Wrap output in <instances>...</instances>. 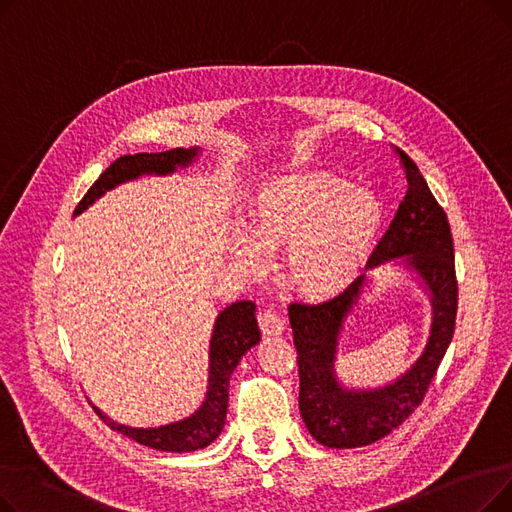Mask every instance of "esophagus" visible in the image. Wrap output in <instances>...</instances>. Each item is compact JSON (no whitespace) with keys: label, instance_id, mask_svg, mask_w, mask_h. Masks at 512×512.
<instances>
[{"label":"esophagus","instance_id":"1","mask_svg":"<svg viewBox=\"0 0 512 512\" xmlns=\"http://www.w3.org/2000/svg\"><path fill=\"white\" fill-rule=\"evenodd\" d=\"M259 328L265 336H280L284 332V321L272 309H263L259 313Z\"/></svg>","mask_w":512,"mask_h":512}]
</instances>
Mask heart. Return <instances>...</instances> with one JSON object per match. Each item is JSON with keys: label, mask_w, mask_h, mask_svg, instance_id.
I'll return each mask as SVG.
<instances>
[{"label": "heart", "mask_w": 512, "mask_h": 512, "mask_svg": "<svg viewBox=\"0 0 512 512\" xmlns=\"http://www.w3.org/2000/svg\"><path fill=\"white\" fill-rule=\"evenodd\" d=\"M380 228L382 203L367 188L330 172H286L259 186L247 238H236L230 255L245 272H259L263 255L286 249L290 286L326 301L357 280Z\"/></svg>", "instance_id": "1"}]
</instances>
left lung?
Here are the masks:
<instances>
[{
	"label": "left lung",
	"instance_id": "left-lung-1",
	"mask_svg": "<svg viewBox=\"0 0 512 512\" xmlns=\"http://www.w3.org/2000/svg\"><path fill=\"white\" fill-rule=\"evenodd\" d=\"M398 155L409 182L407 195L373 251L367 270L386 263L409 270L429 297L432 330L419 359L396 380L378 388H348L336 375L338 338L346 317L373 280L363 274L332 301L288 307L299 355L301 417L309 434L328 448L369 446L405 421L421 405L454 334L459 286L448 218L415 161L400 149Z\"/></svg>",
	"mask_w": 512,
	"mask_h": 512
}]
</instances>
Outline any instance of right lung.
Instances as JSON below:
<instances>
[{
	"label": "right lung",
	"mask_w": 512,
	"mask_h": 512,
	"mask_svg": "<svg viewBox=\"0 0 512 512\" xmlns=\"http://www.w3.org/2000/svg\"><path fill=\"white\" fill-rule=\"evenodd\" d=\"M201 149H172L164 153H137L122 155L107 168L95 184L89 188L83 201L74 209L80 215L101 199L112 188L137 180L141 176H168L176 170L195 164ZM261 340V332L255 317L253 301H236L218 313L209 340V378L207 392L201 407L180 421L159 425V427H130L107 417L101 409L93 407L95 413L110 425L114 432H120L143 446L164 450V452H193L209 446L222 434L228 411V386L230 375L236 369L249 348Z\"/></svg>",
	"instance_id": "right-lung-1"
}]
</instances>
